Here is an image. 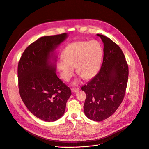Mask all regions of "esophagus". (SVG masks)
<instances>
[{"instance_id": "esophagus-1", "label": "esophagus", "mask_w": 149, "mask_h": 149, "mask_svg": "<svg viewBox=\"0 0 149 149\" xmlns=\"http://www.w3.org/2000/svg\"><path fill=\"white\" fill-rule=\"evenodd\" d=\"M71 90H72L73 93H76L79 90V88H78V87H77V88H72Z\"/></svg>"}]
</instances>
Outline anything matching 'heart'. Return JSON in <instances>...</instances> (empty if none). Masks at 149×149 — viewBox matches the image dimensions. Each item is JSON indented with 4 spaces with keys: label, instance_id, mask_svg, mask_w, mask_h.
Masks as SVG:
<instances>
[{
    "label": "heart",
    "instance_id": "b5f03b06",
    "mask_svg": "<svg viewBox=\"0 0 149 149\" xmlns=\"http://www.w3.org/2000/svg\"><path fill=\"white\" fill-rule=\"evenodd\" d=\"M64 58L58 62V68L62 77L69 81L76 72L84 79H89L97 73L102 57V48L95 40L79 41L68 45L63 52Z\"/></svg>",
    "mask_w": 149,
    "mask_h": 149
}]
</instances>
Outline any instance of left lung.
<instances>
[{"mask_svg": "<svg viewBox=\"0 0 149 149\" xmlns=\"http://www.w3.org/2000/svg\"><path fill=\"white\" fill-rule=\"evenodd\" d=\"M97 35L104 43L103 61L100 72L81 89L86 96L84 105L85 115L100 122L111 116L122 103L129 70L119 46L104 35Z\"/></svg>", "mask_w": 149, "mask_h": 149, "instance_id": "8db88e82", "label": "left lung"}]
</instances>
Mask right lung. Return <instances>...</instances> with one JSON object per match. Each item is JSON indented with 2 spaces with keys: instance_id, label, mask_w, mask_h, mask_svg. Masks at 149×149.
Masks as SVG:
<instances>
[{
  "instance_id": "obj_1",
  "label": "right lung",
  "mask_w": 149,
  "mask_h": 149,
  "mask_svg": "<svg viewBox=\"0 0 149 149\" xmlns=\"http://www.w3.org/2000/svg\"><path fill=\"white\" fill-rule=\"evenodd\" d=\"M67 33L43 36L31 43L18 65L20 97L29 110L42 120L53 122L65 112L72 91L56 74L52 52L67 38Z\"/></svg>"
}]
</instances>
